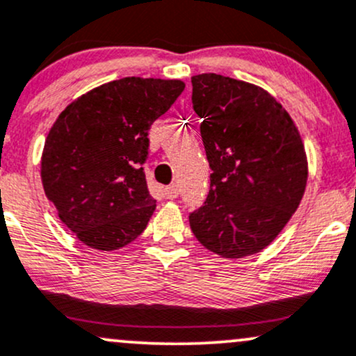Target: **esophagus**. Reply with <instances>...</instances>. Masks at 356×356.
<instances>
[{
	"label": "esophagus",
	"mask_w": 356,
	"mask_h": 356,
	"mask_svg": "<svg viewBox=\"0 0 356 356\" xmlns=\"http://www.w3.org/2000/svg\"><path fill=\"white\" fill-rule=\"evenodd\" d=\"M163 193H165V196L169 199H175V197H177V194H179V187L175 184H170V186H167L165 189H163Z\"/></svg>",
	"instance_id": "obj_1"
}]
</instances>
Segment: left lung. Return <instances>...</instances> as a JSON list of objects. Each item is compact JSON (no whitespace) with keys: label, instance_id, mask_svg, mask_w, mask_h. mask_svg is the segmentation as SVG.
<instances>
[{"label":"left lung","instance_id":"obj_1","mask_svg":"<svg viewBox=\"0 0 356 356\" xmlns=\"http://www.w3.org/2000/svg\"><path fill=\"white\" fill-rule=\"evenodd\" d=\"M191 83L213 170L204 204L189 214L191 229L225 259L259 253L304 196V143L282 104L259 86L220 74H199Z\"/></svg>","mask_w":356,"mask_h":356}]
</instances>
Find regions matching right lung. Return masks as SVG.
I'll use <instances>...</instances> for the list:
<instances>
[{
	"mask_svg": "<svg viewBox=\"0 0 356 356\" xmlns=\"http://www.w3.org/2000/svg\"><path fill=\"white\" fill-rule=\"evenodd\" d=\"M184 88L177 79L123 77L58 115L42 154V184L84 245L111 252L147 228L155 211L143 170L148 130Z\"/></svg>",
	"mask_w": 356,
	"mask_h": 356,
	"instance_id": "right-lung-1",
	"label": "right lung"
}]
</instances>
